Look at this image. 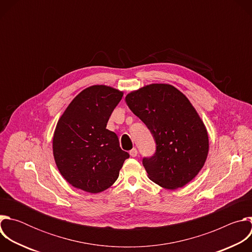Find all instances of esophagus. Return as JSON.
Masks as SVG:
<instances>
[{
	"mask_svg": "<svg viewBox=\"0 0 252 252\" xmlns=\"http://www.w3.org/2000/svg\"><path fill=\"white\" fill-rule=\"evenodd\" d=\"M129 155H130V157H132V158L136 157V156H137V150H136V149H132L131 151H129Z\"/></svg>",
	"mask_w": 252,
	"mask_h": 252,
	"instance_id": "esophagus-1",
	"label": "esophagus"
}]
</instances>
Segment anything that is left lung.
Masks as SVG:
<instances>
[{"label": "left lung", "instance_id": "left-lung-1", "mask_svg": "<svg viewBox=\"0 0 252 252\" xmlns=\"http://www.w3.org/2000/svg\"><path fill=\"white\" fill-rule=\"evenodd\" d=\"M126 102L156 141L154 156L142 158L151 181L167 189L189 184L206 160L208 135L188 97L170 85L153 84L128 94Z\"/></svg>", "mask_w": 252, "mask_h": 252}]
</instances>
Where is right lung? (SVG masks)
Masks as SVG:
<instances>
[{"instance_id": "add662e5", "label": "right lung", "mask_w": 252, "mask_h": 252, "mask_svg": "<svg viewBox=\"0 0 252 252\" xmlns=\"http://www.w3.org/2000/svg\"><path fill=\"white\" fill-rule=\"evenodd\" d=\"M106 86L80 93L59 120L53 138L56 164L65 181L91 193L109 189L117 181L129 155L106 124L123 97Z\"/></svg>"}]
</instances>
